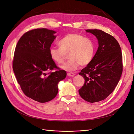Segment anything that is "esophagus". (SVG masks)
Wrapping results in <instances>:
<instances>
[{
	"instance_id": "34e87169",
	"label": "esophagus",
	"mask_w": 134,
	"mask_h": 134,
	"mask_svg": "<svg viewBox=\"0 0 134 134\" xmlns=\"http://www.w3.org/2000/svg\"><path fill=\"white\" fill-rule=\"evenodd\" d=\"M67 75L70 77H73L75 75L74 73H72V72H68Z\"/></svg>"
}]
</instances>
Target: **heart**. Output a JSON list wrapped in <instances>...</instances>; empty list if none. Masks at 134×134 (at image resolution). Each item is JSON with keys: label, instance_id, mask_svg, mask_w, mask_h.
I'll list each match as a JSON object with an SVG mask.
<instances>
[{"label": "heart", "instance_id": "b5f03b06", "mask_svg": "<svg viewBox=\"0 0 134 134\" xmlns=\"http://www.w3.org/2000/svg\"><path fill=\"white\" fill-rule=\"evenodd\" d=\"M60 48L49 50L51 59L57 64H62L69 55L70 60L61 66L66 71H74L79 65L85 66L92 61L96 51L95 44L92 40L78 34H70L59 42Z\"/></svg>", "mask_w": 134, "mask_h": 134}]
</instances>
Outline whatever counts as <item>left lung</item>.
<instances>
[{
	"instance_id": "8db88e82",
	"label": "left lung",
	"mask_w": 134,
	"mask_h": 134,
	"mask_svg": "<svg viewBox=\"0 0 134 134\" xmlns=\"http://www.w3.org/2000/svg\"><path fill=\"white\" fill-rule=\"evenodd\" d=\"M98 40V47L91 63L79 74L85 79L79 90L87 102L94 103L106 99L117 86L123 70L122 55L114 37L99 30H87Z\"/></svg>"
}]
</instances>
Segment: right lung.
I'll return each mask as SVG.
<instances>
[{"label": "right lung", "mask_w": 134, "mask_h": 134, "mask_svg": "<svg viewBox=\"0 0 134 134\" xmlns=\"http://www.w3.org/2000/svg\"><path fill=\"white\" fill-rule=\"evenodd\" d=\"M56 32L46 28L28 31L16 45L13 69L21 90L26 96L40 103L53 99L58 92V84L66 72L56 66L49 54ZM56 70L46 74L47 71Z\"/></svg>", "instance_id": "1"}]
</instances>
